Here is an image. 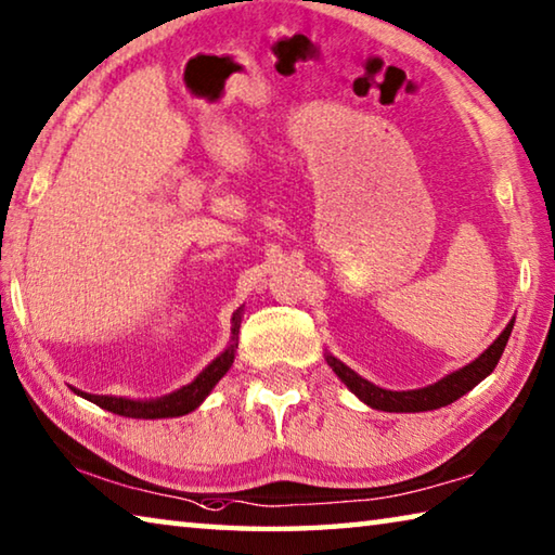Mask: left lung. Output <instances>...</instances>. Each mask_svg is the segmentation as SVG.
<instances>
[{
  "instance_id": "left-lung-1",
  "label": "left lung",
  "mask_w": 555,
  "mask_h": 555,
  "mask_svg": "<svg viewBox=\"0 0 555 555\" xmlns=\"http://www.w3.org/2000/svg\"><path fill=\"white\" fill-rule=\"evenodd\" d=\"M512 327H515V320L502 330V335L492 341V345L482 351L473 364L459 369L456 374L437 380L435 386H427L420 390H383L374 386V383L357 376L354 371L341 364V361H337L335 357H327V364L341 378V383H345L354 396H359V400H364L369 408L386 410V412H427V410L451 405L453 400L466 396L470 388H476L482 378L490 376L492 369L498 366L502 351L507 347Z\"/></svg>"
}]
</instances>
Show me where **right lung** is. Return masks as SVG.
I'll use <instances>...</instances> for the list:
<instances>
[{"label":"right lung","instance_id":"add662e5","mask_svg":"<svg viewBox=\"0 0 555 555\" xmlns=\"http://www.w3.org/2000/svg\"><path fill=\"white\" fill-rule=\"evenodd\" d=\"M233 339L237 337L240 332V310L233 315ZM235 341L230 345L223 354H220L214 364H208L201 374L196 376V380H191L189 386H184L181 390L172 392V396H165L159 400H126V398H111V396H89V392H79V396L92 400L94 405L104 408L114 415H124V417H135V420H159V417H179L186 415V412L196 410L204 398L214 390L216 383L228 374L230 364L235 359Z\"/></svg>","mask_w":555,"mask_h":555}]
</instances>
